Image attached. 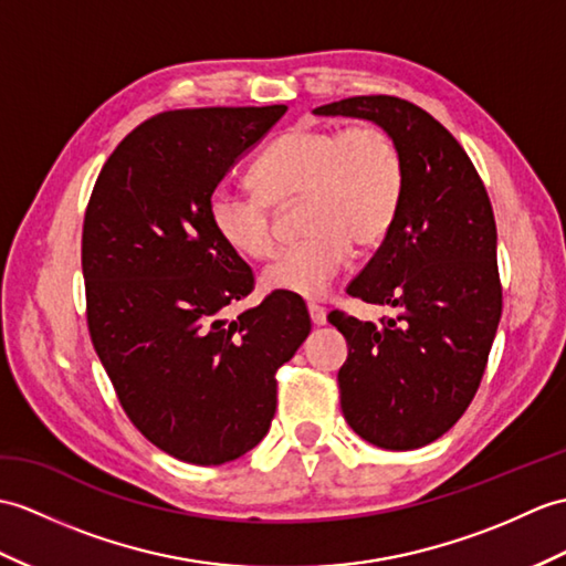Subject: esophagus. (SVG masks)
<instances>
[{"label": "esophagus", "mask_w": 566, "mask_h": 566, "mask_svg": "<svg viewBox=\"0 0 566 566\" xmlns=\"http://www.w3.org/2000/svg\"><path fill=\"white\" fill-rule=\"evenodd\" d=\"M308 315H311L313 325H325V321H327V313L321 304H308Z\"/></svg>", "instance_id": "obj_1"}]
</instances>
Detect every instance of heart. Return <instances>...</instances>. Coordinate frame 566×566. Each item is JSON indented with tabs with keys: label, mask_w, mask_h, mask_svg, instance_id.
<instances>
[{
	"label": "heart",
	"mask_w": 566,
	"mask_h": 566,
	"mask_svg": "<svg viewBox=\"0 0 566 566\" xmlns=\"http://www.w3.org/2000/svg\"><path fill=\"white\" fill-rule=\"evenodd\" d=\"M255 192L217 190L209 223L231 253L265 260L274 248L272 207L298 200L306 235L284 248L262 272L274 292L321 296L343 272L352 243L374 248L400 217L407 168L398 139L374 123L292 127L260 154L251 170Z\"/></svg>",
	"instance_id": "obj_1"
}]
</instances>
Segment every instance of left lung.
Here are the masks:
<instances>
[{
    "mask_svg": "<svg viewBox=\"0 0 566 566\" xmlns=\"http://www.w3.org/2000/svg\"><path fill=\"white\" fill-rule=\"evenodd\" d=\"M318 115L374 120L398 139L407 186L396 227L347 286L398 315H327L347 339L339 405L361 439L412 451L443 437L475 398L502 318L496 223L470 156L439 120L396 96H352Z\"/></svg>",
    "mask_w": 566,
    "mask_h": 566,
    "instance_id": "left-lung-1",
    "label": "left lung"
}]
</instances>
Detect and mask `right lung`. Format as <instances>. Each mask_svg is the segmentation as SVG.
<instances>
[{
	"instance_id": "obj_1",
	"label": "right lung",
	"mask_w": 566,
	"mask_h": 566,
	"mask_svg": "<svg viewBox=\"0 0 566 566\" xmlns=\"http://www.w3.org/2000/svg\"><path fill=\"white\" fill-rule=\"evenodd\" d=\"M286 105L166 111L101 168L82 231L86 323L129 417L156 449L221 465L265 437L277 369L311 333L304 301L272 292L235 321L253 270L209 223L227 170Z\"/></svg>"
}]
</instances>
